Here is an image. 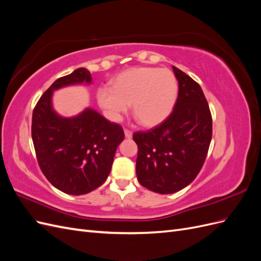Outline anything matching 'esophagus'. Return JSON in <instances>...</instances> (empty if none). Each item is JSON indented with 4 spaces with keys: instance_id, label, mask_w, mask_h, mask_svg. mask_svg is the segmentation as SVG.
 Returning <instances> with one entry per match:
<instances>
[{
    "instance_id": "1",
    "label": "esophagus",
    "mask_w": 261,
    "mask_h": 261,
    "mask_svg": "<svg viewBox=\"0 0 261 261\" xmlns=\"http://www.w3.org/2000/svg\"><path fill=\"white\" fill-rule=\"evenodd\" d=\"M124 133H125V136L127 137V138H132V136H133V132L130 130V129H128V128H125L124 129Z\"/></svg>"
}]
</instances>
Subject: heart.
<instances>
[{"label":"heart","mask_w":261,"mask_h":261,"mask_svg":"<svg viewBox=\"0 0 261 261\" xmlns=\"http://www.w3.org/2000/svg\"><path fill=\"white\" fill-rule=\"evenodd\" d=\"M111 87L97 91L100 107L114 120L127 112L144 126H155L167 120L175 107L178 83L168 68L134 67L118 74Z\"/></svg>","instance_id":"1"}]
</instances>
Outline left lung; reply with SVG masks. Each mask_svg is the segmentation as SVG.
<instances>
[{
	"label": "left lung",
	"instance_id": "obj_1",
	"mask_svg": "<svg viewBox=\"0 0 261 261\" xmlns=\"http://www.w3.org/2000/svg\"><path fill=\"white\" fill-rule=\"evenodd\" d=\"M178 96L167 120L135 132L136 174L144 187L159 194L180 191L198 175L212 137V116L198 83L173 66Z\"/></svg>",
	"mask_w": 261,
	"mask_h": 261
}]
</instances>
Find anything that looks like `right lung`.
<instances>
[{
    "instance_id": "1",
    "label": "right lung",
    "mask_w": 261,
    "mask_h": 261,
    "mask_svg": "<svg viewBox=\"0 0 261 261\" xmlns=\"http://www.w3.org/2000/svg\"><path fill=\"white\" fill-rule=\"evenodd\" d=\"M84 82H91L86 68L58 78L37 102L31 123V136L43 175L54 187L69 195H84L105 183L116 148L124 139L121 125L91 109L73 118L61 117L53 111V90Z\"/></svg>"
}]
</instances>
